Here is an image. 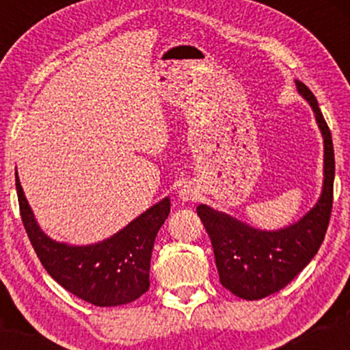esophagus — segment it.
Segmentation results:
<instances>
[{
  "mask_svg": "<svg viewBox=\"0 0 350 350\" xmlns=\"http://www.w3.org/2000/svg\"><path fill=\"white\" fill-rule=\"evenodd\" d=\"M179 199L183 200V202H192V200L198 199V189L191 186V184H186L184 187H180Z\"/></svg>",
  "mask_w": 350,
  "mask_h": 350,
  "instance_id": "34e87169",
  "label": "esophagus"
}]
</instances>
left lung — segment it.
I'll return each mask as SVG.
<instances>
[{
    "label": "left lung",
    "instance_id": "left-lung-1",
    "mask_svg": "<svg viewBox=\"0 0 350 350\" xmlns=\"http://www.w3.org/2000/svg\"><path fill=\"white\" fill-rule=\"evenodd\" d=\"M295 83L314 111L324 139L323 191L314 207L298 222L278 230H260L206 204L198 207L211 237L220 283L242 299L267 298L286 286L314 258L331 219L336 171L331 131L312 92L299 80Z\"/></svg>",
    "mask_w": 350,
    "mask_h": 350
}]
</instances>
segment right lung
<instances>
[{
  "label": "right lung",
  "instance_id": "obj_1",
  "mask_svg": "<svg viewBox=\"0 0 350 350\" xmlns=\"http://www.w3.org/2000/svg\"><path fill=\"white\" fill-rule=\"evenodd\" d=\"M19 211L42 267L60 286L95 306H120L150 288L154 239L171 211L170 198L144 211L110 239L90 245L55 242L42 232L27 204L16 171Z\"/></svg>",
  "mask_w": 350,
  "mask_h": 350
}]
</instances>
